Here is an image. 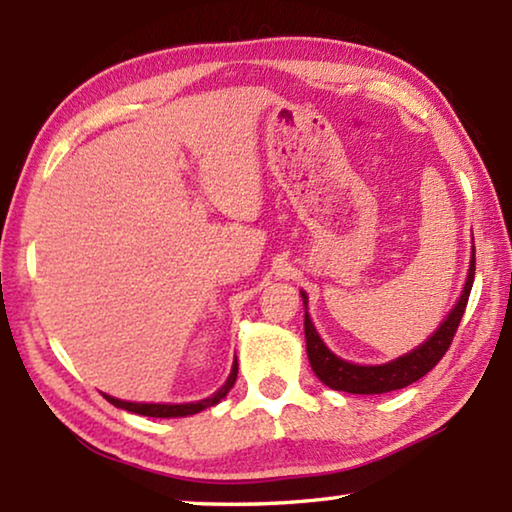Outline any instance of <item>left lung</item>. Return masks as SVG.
I'll use <instances>...</instances> for the list:
<instances>
[{
  "mask_svg": "<svg viewBox=\"0 0 512 512\" xmlns=\"http://www.w3.org/2000/svg\"><path fill=\"white\" fill-rule=\"evenodd\" d=\"M474 246H472V259L470 268H467V280L461 298L449 311V316L440 323V327L433 332L427 341L418 348L402 354L381 366H359V363H350L327 348L320 339L314 323L307 314V293L300 291L302 305H305V339H307V357L311 363V370L316 372V377L323 381L325 386L334 388V391L354 393V395H379V393H391L397 388H404L413 384V381L422 379L427 372L436 366V363L445 357L449 345L454 341V334L461 318L465 314L467 298H470L472 282H474Z\"/></svg>",
  "mask_w": 512,
  "mask_h": 512,
  "instance_id": "1",
  "label": "left lung"
}]
</instances>
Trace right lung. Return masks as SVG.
<instances>
[{"instance_id":"right-lung-1","label":"right lung","mask_w":512,"mask_h":512,"mask_svg":"<svg viewBox=\"0 0 512 512\" xmlns=\"http://www.w3.org/2000/svg\"><path fill=\"white\" fill-rule=\"evenodd\" d=\"M237 372H239V363L235 361L232 363V370H230V377L225 379V384L216 391L212 397H205V400H198V402H189V404H142V402H124V400H117V397H110V395H103L110 404H115L117 409H124V411H131L137 415H146V418H185V415H194V413H201L207 406H214L219 404L232 386H235L237 381Z\"/></svg>"}]
</instances>
